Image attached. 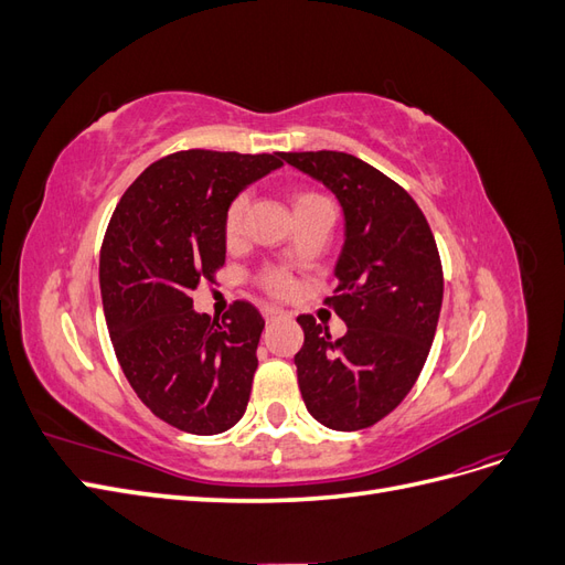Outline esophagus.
Instances as JSON below:
<instances>
[{
	"mask_svg": "<svg viewBox=\"0 0 565 565\" xmlns=\"http://www.w3.org/2000/svg\"><path fill=\"white\" fill-rule=\"evenodd\" d=\"M262 313H264L266 322H273V320H276V318H280L285 311L280 309V306H273V303H268V306H264Z\"/></svg>",
	"mask_w": 565,
	"mask_h": 565,
	"instance_id": "obj_1",
	"label": "esophagus"
}]
</instances>
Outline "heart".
<instances>
[{
  "label": "heart",
  "instance_id": "1",
  "mask_svg": "<svg viewBox=\"0 0 565 565\" xmlns=\"http://www.w3.org/2000/svg\"><path fill=\"white\" fill-rule=\"evenodd\" d=\"M313 198H318V195H313V193H299V195H295L292 202H295V207H297V204H301V202H306V200H313ZM245 210H247L245 195H237V198L228 204L226 216H224V235H226L228 243H235L237 237H241ZM262 285L268 289L270 295L282 297V295L289 292V289H292V278H289L285 270L268 268V270L264 273V276H262Z\"/></svg>",
  "mask_w": 565,
  "mask_h": 565
}]
</instances>
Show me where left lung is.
<instances>
[{
    "mask_svg": "<svg viewBox=\"0 0 565 565\" xmlns=\"http://www.w3.org/2000/svg\"><path fill=\"white\" fill-rule=\"evenodd\" d=\"M280 158L328 185L344 212L337 287L324 301L347 322V334L332 339L313 316L297 318L301 398L328 429H367L398 407L429 355L443 303L434 233L407 191L349 152Z\"/></svg>",
    "mask_w": 565,
    "mask_h": 565,
    "instance_id": "obj_1",
    "label": "left lung"
}]
</instances>
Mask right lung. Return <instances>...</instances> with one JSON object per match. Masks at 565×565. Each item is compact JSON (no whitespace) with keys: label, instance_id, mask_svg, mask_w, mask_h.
<instances>
[{"label":"right lung","instance_id":"obj_1","mask_svg":"<svg viewBox=\"0 0 565 565\" xmlns=\"http://www.w3.org/2000/svg\"><path fill=\"white\" fill-rule=\"evenodd\" d=\"M280 152L181 150L152 162L117 202L100 247V299L125 377L150 413L181 431H228L247 409L264 318L235 301L224 320L193 289L226 262L224 216Z\"/></svg>","mask_w":565,"mask_h":565}]
</instances>
